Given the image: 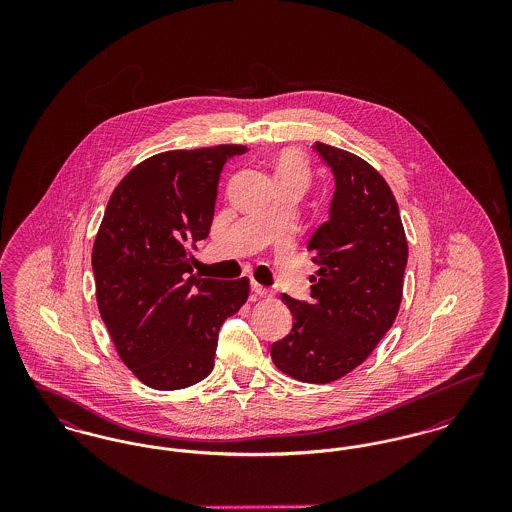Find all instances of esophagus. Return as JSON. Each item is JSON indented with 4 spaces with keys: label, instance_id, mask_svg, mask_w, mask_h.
I'll return each instance as SVG.
<instances>
[{
    "label": "esophagus",
    "instance_id": "esophagus-1",
    "mask_svg": "<svg viewBox=\"0 0 512 512\" xmlns=\"http://www.w3.org/2000/svg\"><path fill=\"white\" fill-rule=\"evenodd\" d=\"M251 290L255 295H259V297H270L272 293L268 292L267 288H263L261 284H257V282H251Z\"/></svg>",
    "mask_w": 512,
    "mask_h": 512
}]
</instances>
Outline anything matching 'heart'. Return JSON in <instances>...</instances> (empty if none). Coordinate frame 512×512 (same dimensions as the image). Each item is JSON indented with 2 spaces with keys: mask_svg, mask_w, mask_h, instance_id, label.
I'll list each match as a JSON object with an SVG mask.
<instances>
[{
  "mask_svg": "<svg viewBox=\"0 0 512 512\" xmlns=\"http://www.w3.org/2000/svg\"><path fill=\"white\" fill-rule=\"evenodd\" d=\"M274 174L276 180H286V178H309V163L307 157L299 149H284L276 155L274 161Z\"/></svg>",
  "mask_w": 512,
  "mask_h": 512,
  "instance_id": "obj_1",
  "label": "heart"
}]
</instances>
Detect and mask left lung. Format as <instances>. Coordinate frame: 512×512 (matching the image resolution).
Masks as SVG:
<instances>
[{
    "instance_id": "obj_1",
    "label": "left lung",
    "mask_w": 512,
    "mask_h": 512,
    "mask_svg": "<svg viewBox=\"0 0 512 512\" xmlns=\"http://www.w3.org/2000/svg\"><path fill=\"white\" fill-rule=\"evenodd\" d=\"M336 178L330 217L311 236L317 274L311 303L282 295L292 332L272 343V363L307 384L340 380L363 365L399 313L409 247L384 176L365 159L317 142Z\"/></svg>"
}]
</instances>
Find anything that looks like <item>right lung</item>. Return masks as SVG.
Here are the masks:
<instances>
[{
  "label": "right lung",
  "mask_w": 512,
  "mask_h": 512,
  "mask_svg": "<svg viewBox=\"0 0 512 512\" xmlns=\"http://www.w3.org/2000/svg\"><path fill=\"white\" fill-rule=\"evenodd\" d=\"M245 149L157 153L109 197L92 249L99 315L122 363L153 390L209 376L220 324L247 301L249 278H199L190 267L211 230L222 167Z\"/></svg>",
  "instance_id": "1"
}]
</instances>
